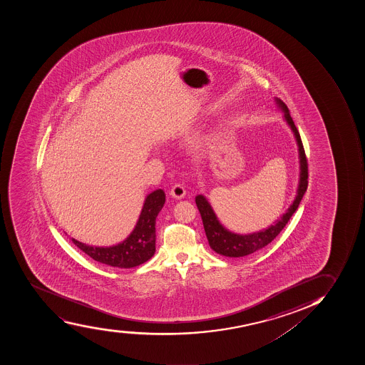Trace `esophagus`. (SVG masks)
<instances>
[{
    "mask_svg": "<svg viewBox=\"0 0 365 365\" xmlns=\"http://www.w3.org/2000/svg\"><path fill=\"white\" fill-rule=\"evenodd\" d=\"M171 197H174V199H177V200H180L182 197H185V194H186V191H185L184 186L180 184L174 185L173 187H172Z\"/></svg>",
    "mask_w": 365,
    "mask_h": 365,
    "instance_id": "34e87169",
    "label": "esophagus"
}]
</instances>
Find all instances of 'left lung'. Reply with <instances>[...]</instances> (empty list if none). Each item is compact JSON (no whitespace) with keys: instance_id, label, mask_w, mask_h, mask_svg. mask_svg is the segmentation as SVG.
<instances>
[{"instance_id":"obj_1","label":"left lung","mask_w":365,"mask_h":365,"mask_svg":"<svg viewBox=\"0 0 365 365\" xmlns=\"http://www.w3.org/2000/svg\"><path fill=\"white\" fill-rule=\"evenodd\" d=\"M275 102L284 113V115H283L284 120L292 128V133L295 135L296 143L299 146V181L296 197L292 201V204L290 205V207L287 210L286 213L283 214L279 220L275 221V224L268 227L267 230L241 235V234L233 233V232H230L227 228H225L220 224V221L217 219L215 213H214L213 208L210 206L207 199L201 194L197 195L195 197V204H197V210L200 212L205 233L207 237L210 248L215 253L224 255V257H247V255L255 253L257 250H262L263 247H266L267 245H269L279 235V232L286 227L292 214L295 213V210L299 208V202L302 200L303 195L306 193L307 187H308V163H307L302 140H301L299 131H297V128L294 124V120L290 117L289 110L287 108L286 104L279 98H275Z\"/></svg>"}]
</instances>
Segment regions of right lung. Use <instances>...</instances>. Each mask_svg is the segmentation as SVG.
Instances as JSON below:
<instances>
[{
  "mask_svg": "<svg viewBox=\"0 0 365 365\" xmlns=\"http://www.w3.org/2000/svg\"><path fill=\"white\" fill-rule=\"evenodd\" d=\"M165 204V193L157 190L145 197L138 221L123 242L110 247L89 246L71 239L76 246L97 262L115 268H132L155 255V219Z\"/></svg>",
  "mask_w": 365,
  "mask_h": 365,
  "instance_id": "add662e5",
  "label": "right lung"
}]
</instances>
